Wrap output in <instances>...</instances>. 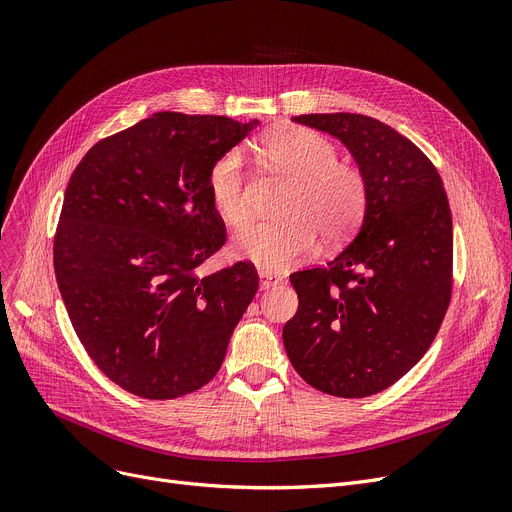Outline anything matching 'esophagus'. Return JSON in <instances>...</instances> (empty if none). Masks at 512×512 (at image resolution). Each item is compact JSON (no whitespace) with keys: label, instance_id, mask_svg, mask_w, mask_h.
Wrapping results in <instances>:
<instances>
[{"label":"esophagus","instance_id":"34e87169","mask_svg":"<svg viewBox=\"0 0 512 512\" xmlns=\"http://www.w3.org/2000/svg\"><path fill=\"white\" fill-rule=\"evenodd\" d=\"M281 283V277L273 275V273H266V271H260V289H271L275 285Z\"/></svg>","mask_w":512,"mask_h":512}]
</instances>
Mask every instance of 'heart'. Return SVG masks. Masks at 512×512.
I'll use <instances>...</instances> for the list:
<instances>
[{
    "instance_id": "1",
    "label": "heart",
    "mask_w": 512,
    "mask_h": 512,
    "mask_svg": "<svg viewBox=\"0 0 512 512\" xmlns=\"http://www.w3.org/2000/svg\"><path fill=\"white\" fill-rule=\"evenodd\" d=\"M256 150L289 187L277 206L279 218L252 223L235 237L241 258L266 273H279L312 252L316 233L335 243L356 229L367 208V183L358 168L337 160L327 137L306 127L279 125L256 139ZM208 193L227 225L248 223L252 208L239 150H229L212 164Z\"/></svg>"
}]
</instances>
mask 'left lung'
Returning a JSON list of instances; mask_svg holds the SVG:
<instances>
[{
	"instance_id": "1",
	"label": "left lung",
	"mask_w": 512,
	"mask_h": 512,
	"mask_svg": "<svg viewBox=\"0 0 512 512\" xmlns=\"http://www.w3.org/2000/svg\"><path fill=\"white\" fill-rule=\"evenodd\" d=\"M342 141L367 183L362 227L327 266L289 277L298 312L283 344L323 394L367 398L402 379L433 344L452 296V214L431 160L371 116L302 114Z\"/></svg>"
}]
</instances>
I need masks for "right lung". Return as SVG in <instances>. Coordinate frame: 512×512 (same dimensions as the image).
Masks as SVG:
<instances>
[{
  "label": "right lung",
  "mask_w": 512,
  "mask_h": 512,
  "mask_svg": "<svg viewBox=\"0 0 512 512\" xmlns=\"http://www.w3.org/2000/svg\"><path fill=\"white\" fill-rule=\"evenodd\" d=\"M256 125L156 112L97 141L68 181L54 237L60 294L97 369L139 398L206 385L256 296L250 262L198 275L227 241L208 173Z\"/></svg>",
  "instance_id": "1"
}]
</instances>
